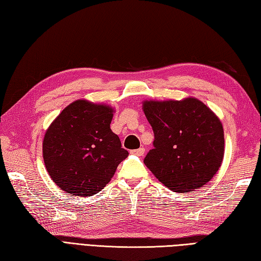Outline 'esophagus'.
<instances>
[{
	"label": "esophagus",
	"instance_id": "obj_1",
	"mask_svg": "<svg viewBox=\"0 0 261 261\" xmlns=\"http://www.w3.org/2000/svg\"><path fill=\"white\" fill-rule=\"evenodd\" d=\"M131 153L136 154V156H139V157H141V156H143V154H145V148L136 149V150H132V151H131Z\"/></svg>",
	"mask_w": 261,
	"mask_h": 261
}]
</instances>
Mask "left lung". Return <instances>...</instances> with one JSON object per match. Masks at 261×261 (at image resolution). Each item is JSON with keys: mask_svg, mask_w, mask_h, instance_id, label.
<instances>
[{"mask_svg": "<svg viewBox=\"0 0 261 261\" xmlns=\"http://www.w3.org/2000/svg\"><path fill=\"white\" fill-rule=\"evenodd\" d=\"M143 112L154 140L143 163L160 182L178 193L192 192L213 178L222 164V123L196 98L145 101Z\"/></svg>", "mask_w": 261, "mask_h": 261, "instance_id": "left-lung-1", "label": "left lung"}]
</instances>
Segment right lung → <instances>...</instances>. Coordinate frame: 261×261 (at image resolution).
Here are the masks:
<instances>
[{
	"mask_svg": "<svg viewBox=\"0 0 261 261\" xmlns=\"http://www.w3.org/2000/svg\"><path fill=\"white\" fill-rule=\"evenodd\" d=\"M112 118L110 107L79 99L49 126L42 143L43 162L60 190L92 196L107 186L129 156L111 130Z\"/></svg>",
	"mask_w": 261,
	"mask_h": 261,
	"instance_id": "right-lung-1",
	"label": "right lung"
}]
</instances>
